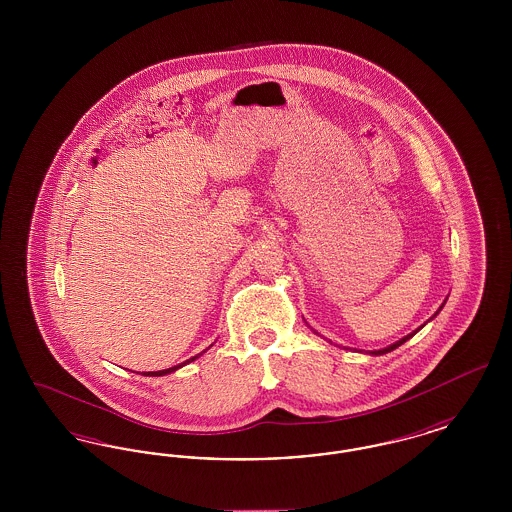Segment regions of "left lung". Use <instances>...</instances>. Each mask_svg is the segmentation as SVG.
<instances>
[{
  "instance_id": "left-lung-1",
  "label": "left lung",
  "mask_w": 512,
  "mask_h": 512,
  "mask_svg": "<svg viewBox=\"0 0 512 512\" xmlns=\"http://www.w3.org/2000/svg\"><path fill=\"white\" fill-rule=\"evenodd\" d=\"M443 305H445V301H443V303H441V307H439L438 311H436V315H434V317H438L439 311H441V309H443ZM434 317H432V318H434ZM432 318H430V320H432ZM424 326H426V322H424V324H422V326H420V328H424ZM420 328H416V330H414V332H411V334H407V336H405V338H401V340L395 341V343H391V345H388V347H384V349H376V351H368V355H384V353H390V351H393V349H397V347H399V345H403V343H405V341L411 340V338H413L414 334H416V332H418V330H420ZM311 330H313V328H311ZM313 332H315V330H313ZM315 334H318V332H315ZM343 349H347V347H343Z\"/></svg>"
}]
</instances>
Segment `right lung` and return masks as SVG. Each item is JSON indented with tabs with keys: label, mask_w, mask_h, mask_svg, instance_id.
I'll return each mask as SVG.
<instances>
[{
	"label": "right lung",
	"mask_w": 512,
	"mask_h": 512,
	"mask_svg": "<svg viewBox=\"0 0 512 512\" xmlns=\"http://www.w3.org/2000/svg\"><path fill=\"white\" fill-rule=\"evenodd\" d=\"M211 347V345H209ZM207 351V349H205ZM203 351V353H205ZM203 353H199V355H203ZM199 355H195V357H192V359H188V361H184V363H180V365L171 366V368H165V370H157V372H144V376H165V374H171V372H174V370H178V368H182V366L188 365V363H192V361H195Z\"/></svg>",
	"instance_id": "right-lung-1"
}]
</instances>
